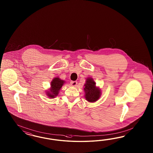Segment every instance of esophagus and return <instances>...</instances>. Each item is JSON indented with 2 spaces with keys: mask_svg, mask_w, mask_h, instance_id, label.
Listing matches in <instances>:
<instances>
[{
  "mask_svg": "<svg viewBox=\"0 0 153 153\" xmlns=\"http://www.w3.org/2000/svg\"><path fill=\"white\" fill-rule=\"evenodd\" d=\"M77 81H71V85H72V86H76L77 85Z\"/></svg>",
  "mask_w": 153,
  "mask_h": 153,
  "instance_id": "obj_1",
  "label": "esophagus"
}]
</instances>
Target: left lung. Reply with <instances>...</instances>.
Segmentation results:
<instances>
[{"label": "left lung", "mask_w": 153, "mask_h": 153, "mask_svg": "<svg viewBox=\"0 0 153 153\" xmlns=\"http://www.w3.org/2000/svg\"><path fill=\"white\" fill-rule=\"evenodd\" d=\"M84 86L85 88L83 89L85 93V97L86 100L91 102H97L100 97L101 90L96 86L93 79L90 77L86 79V83Z\"/></svg>", "instance_id": "8db88e82"}]
</instances>
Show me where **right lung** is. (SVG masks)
<instances>
[{
  "instance_id": "right-lung-1",
  "label": "right lung",
  "mask_w": 153,
  "mask_h": 153,
  "mask_svg": "<svg viewBox=\"0 0 153 153\" xmlns=\"http://www.w3.org/2000/svg\"><path fill=\"white\" fill-rule=\"evenodd\" d=\"M65 83V81L60 79L59 77H55L51 81V88L46 91L48 97L51 99L56 97L58 95L60 88Z\"/></svg>"
}]
</instances>
